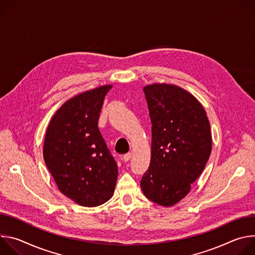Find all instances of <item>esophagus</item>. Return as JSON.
<instances>
[{"label": "esophagus", "instance_id": "esophagus-1", "mask_svg": "<svg viewBox=\"0 0 255 255\" xmlns=\"http://www.w3.org/2000/svg\"><path fill=\"white\" fill-rule=\"evenodd\" d=\"M131 156H132V153H131V152H128V153L124 154L122 158H123V160H124L125 162H127V161H128V160L131 158Z\"/></svg>", "mask_w": 255, "mask_h": 255}]
</instances>
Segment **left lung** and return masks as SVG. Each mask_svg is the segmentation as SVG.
Returning a JSON list of instances; mask_svg holds the SVG:
<instances>
[{
  "mask_svg": "<svg viewBox=\"0 0 255 255\" xmlns=\"http://www.w3.org/2000/svg\"><path fill=\"white\" fill-rule=\"evenodd\" d=\"M151 120V159L140 186L164 207L179 202L203 172L212 150L205 109L179 87L154 84L143 89Z\"/></svg>",
  "mask_w": 255,
  "mask_h": 255,
  "instance_id": "1",
  "label": "left lung"
}]
</instances>
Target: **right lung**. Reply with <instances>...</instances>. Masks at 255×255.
Returning <instances> with one entry per match:
<instances>
[{"mask_svg":"<svg viewBox=\"0 0 255 255\" xmlns=\"http://www.w3.org/2000/svg\"><path fill=\"white\" fill-rule=\"evenodd\" d=\"M112 86L85 92L52 117L43 157L59 191L81 206L96 207L114 194L118 165L98 128L105 96Z\"/></svg>","mask_w":255,"mask_h":255,"instance_id":"obj_1","label":"right lung"}]
</instances>
